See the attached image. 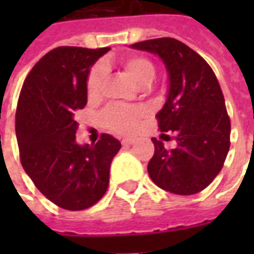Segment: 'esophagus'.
Wrapping results in <instances>:
<instances>
[{
	"mask_svg": "<svg viewBox=\"0 0 254 254\" xmlns=\"http://www.w3.org/2000/svg\"><path fill=\"white\" fill-rule=\"evenodd\" d=\"M136 141V137H125L122 138V145H132L133 143Z\"/></svg>",
	"mask_w": 254,
	"mask_h": 254,
	"instance_id": "obj_1",
	"label": "esophagus"
}]
</instances>
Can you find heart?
I'll return each mask as SVG.
<instances>
[{"label":"heart","instance_id":"b5f03b06","mask_svg":"<svg viewBox=\"0 0 254 254\" xmlns=\"http://www.w3.org/2000/svg\"><path fill=\"white\" fill-rule=\"evenodd\" d=\"M124 70L132 77L140 87H148L155 77L154 64L148 58L132 56L122 63ZM106 80V67L102 64L95 65L88 74L87 92L91 98H96L102 92ZM145 117V110L141 107H124L110 106L102 114V120L106 127L117 133H130L137 129L138 124Z\"/></svg>","mask_w":254,"mask_h":254}]
</instances>
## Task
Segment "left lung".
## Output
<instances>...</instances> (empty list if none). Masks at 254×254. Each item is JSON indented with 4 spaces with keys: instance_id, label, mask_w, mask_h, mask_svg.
Listing matches in <instances>:
<instances>
[{
    "instance_id": "1",
    "label": "left lung",
    "mask_w": 254,
    "mask_h": 254,
    "mask_svg": "<svg viewBox=\"0 0 254 254\" xmlns=\"http://www.w3.org/2000/svg\"><path fill=\"white\" fill-rule=\"evenodd\" d=\"M130 49L158 56L169 76L167 98L156 117L160 132H174L177 147L167 149L152 138L149 177L171 193H198L222 170L230 148V118L218 78L204 58L173 38L138 42Z\"/></svg>"
}]
</instances>
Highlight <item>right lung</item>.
Here are the masks:
<instances>
[{"mask_svg": "<svg viewBox=\"0 0 254 254\" xmlns=\"http://www.w3.org/2000/svg\"><path fill=\"white\" fill-rule=\"evenodd\" d=\"M110 47H57L31 69L16 110L23 169L52 202L69 211L89 208L109 187L110 163L121 143L107 133L78 144L76 113L87 105L89 69Z\"/></svg>", "mask_w": 254, "mask_h": 254, "instance_id": "1", "label": "right lung"}]
</instances>
